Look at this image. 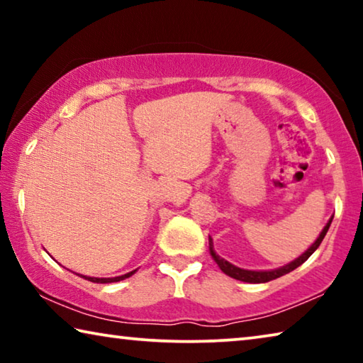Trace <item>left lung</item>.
I'll use <instances>...</instances> for the list:
<instances>
[{
  "instance_id": "8db88e82",
  "label": "left lung",
  "mask_w": 363,
  "mask_h": 363,
  "mask_svg": "<svg viewBox=\"0 0 363 363\" xmlns=\"http://www.w3.org/2000/svg\"><path fill=\"white\" fill-rule=\"evenodd\" d=\"M331 220H333V216L330 218L327 225L323 227V230L320 232V235H318L317 240L312 243L311 247L307 248L303 255H301L299 257H296V259H294V261H291L290 264H286V266L279 267V269H274V270H247V269H240V267L233 266V264H230L229 261H225L224 257H220V256L216 255V251L213 250V238L211 237H210V253L213 256V259L216 261L219 269L223 270L225 275H229V277L237 279V280H242V281H247V284H266V281H270V280H274V279H279V277H281V275L291 272V270L299 267L301 264L309 259L311 255L314 253V251L318 247H320L322 240L325 238V235H327V232L330 229Z\"/></svg>"
}]
</instances>
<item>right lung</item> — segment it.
Instances as JSON below:
<instances>
[{"instance_id": "add662e5", "label": "right lung", "mask_w": 363, "mask_h": 363, "mask_svg": "<svg viewBox=\"0 0 363 363\" xmlns=\"http://www.w3.org/2000/svg\"><path fill=\"white\" fill-rule=\"evenodd\" d=\"M136 272V270H131V272H128L125 275H120V277H112V279H97V277H86V275H82L83 279L89 280V281H94V284H112V281H120V280H125L128 277H131V275Z\"/></svg>"}]
</instances>
